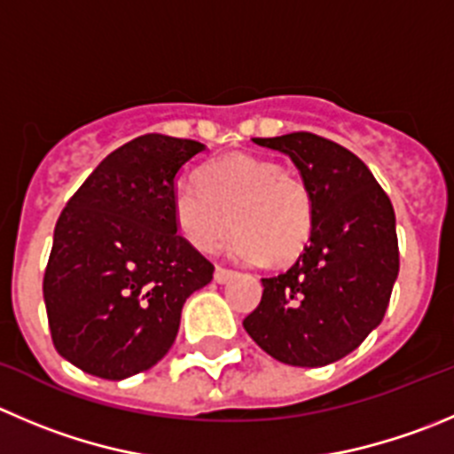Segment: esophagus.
I'll list each match as a JSON object with an SVG mask.
<instances>
[{"mask_svg": "<svg viewBox=\"0 0 454 454\" xmlns=\"http://www.w3.org/2000/svg\"><path fill=\"white\" fill-rule=\"evenodd\" d=\"M234 274H236L234 270H227V267L218 265V267H215V271H214V280H215V283H227V280H230Z\"/></svg>", "mask_w": 454, "mask_h": 454, "instance_id": "esophagus-1", "label": "esophagus"}]
</instances>
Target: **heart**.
<instances>
[{"label":"heart","instance_id":"heart-1","mask_svg":"<svg viewBox=\"0 0 454 454\" xmlns=\"http://www.w3.org/2000/svg\"><path fill=\"white\" fill-rule=\"evenodd\" d=\"M171 207L192 247L211 252L234 227L230 249L247 262L296 261L314 231V193L303 176L254 153L215 160L200 180L180 178Z\"/></svg>","mask_w":454,"mask_h":454}]
</instances>
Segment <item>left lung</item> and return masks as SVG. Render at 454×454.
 <instances>
[{
  "label": "left lung",
  "instance_id": "8db88e82",
  "mask_svg": "<svg viewBox=\"0 0 454 454\" xmlns=\"http://www.w3.org/2000/svg\"><path fill=\"white\" fill-rule=\"evenodd\" d=\"M254 142L294 160L314 193V231L294 265L262 278L243 325L280 364L321 368L386 317L399 274L395 209L364 160L327 137L296 131Z\"/></svg>",
  "mask_w": 454,
  "mask_h": 454
}]
</instances>
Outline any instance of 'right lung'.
Here are the masks:
<instances>
[{
    "mask_svg": "<svg viewBox=\"0 0 454 454\" xmlns=\"http://www.w3.org/2000/svg\"><path fill=\"white\" fill-rule=\"evenodd\" d=\"M205 145L146 133L106 155L68 198L44 271L51 339L64 359L120 381L174 345L183 305L214 278L174 220L171 193Z\"/></svg>",
    "mask_w": 454,
    "mask_h": 454,
    "instance_id": "1",
    "label": "right lung"
}]
</instances>
